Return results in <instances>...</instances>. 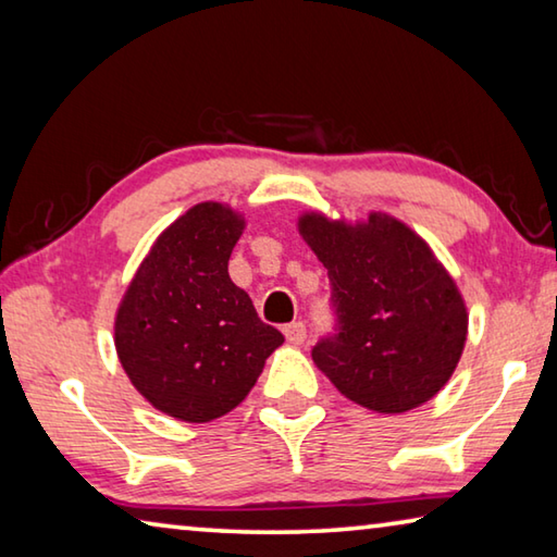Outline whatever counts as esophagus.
I'll return each mask as SVG.
<instances>
[{"label": "esophagus", "mask_w": 557, "mask_h": 557, "mask_svg": "<svg viewBox=\"0 0 557 557\" xmlns=\"http://www.w3.org/2000/svg\"><path fill=\"white\" fill-rule=\"evenodd\" d=\"M285 338L292 346H301L307 338V326L301 322H292L285 326Z\"/></svg>", "instance_id": "esophagus-1"}]
</instances>
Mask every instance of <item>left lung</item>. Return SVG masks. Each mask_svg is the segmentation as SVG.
<instances>
[{
	"label": "left lung",
	"mask_w": 557,
	"mask_h": 557,
	"mask_svg": "<svg viewBox=\"0 0 557 557\" xmlns=\"http://www.w3.org/2000/svg\"><path fill=\"white\" fill-rule=\"evenodd\" d=\"M297 231L326 268L338 322L314 346L317 369L381 414L435 398L465 351L469 312L430 243L385 211L356 221L301 211Z\"/></svg>",
	"instance_id": "1"
}]
</instances>
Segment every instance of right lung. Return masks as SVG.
<instances>
[{"instance_id":"right-lung-1","label":"right lung","mask_w":557,"mask_h":557,"mask_svg":"<svg viewBox=\"0 0 557 557\" xmlns=\"http://www.w3.org/2000/svg\"><path fill=\"white\" fill-rule=\"evenodd\" d=\"M243 231L228 203L191 206L157 235L117 305L122 369L169 418L211 422L238 408L285 342L228 275Z\"/></svg>"}]
</instances>
